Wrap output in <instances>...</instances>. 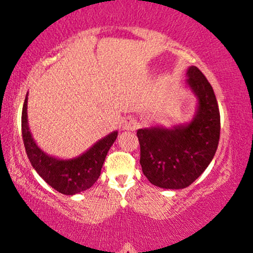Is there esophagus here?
Masks as SVG:
<instances>
[{"label": "esophagus", "mask_w": 253, "mask_h": 253, "mask_svg": "<svg viewBox=\"0 0 253 253\" xmlns=\"http://www.w3.org/2000/svg\"><path fill=\"white\" fill-rule=\"evenodd\" d=\"M136 127H138V121L135 120V119L133 118H127L126 120L124 121V125H123V128L126 129V130H133L135 129Z\"/></svg>", "instance_id": "obj_1"}]
</instances>
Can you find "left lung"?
<instances>
[{
    "label": "left lung",
    "mask_w": 253,
    "mask_h": 253,
    "mask_svg": "<svg viewBox=\"0 0 253 253\" xmlns=\"http://www.w3.org/2000/svg\"><path fill=\"white\" fill-rule=\"evenodd\" d=\"M187 77V86L197 100L189 123L136 130L141 170L163 189L189 187L207 169L219 144L220 113L213 88L196 66L188 68Z\"/></svg>",
    "instance_id": "8db88e82"
}]
</instances>
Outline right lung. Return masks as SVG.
<instances>
[{"mask_svg": "<svg viewBox=\"0 0 253 253\" xmlns=\"http://www.w3.org/2000/svg\"><path fill=\"white\" fill-rule=\"evenodd\" d=\"M27 102L28 95H26L21 117L22 139L26 153L34 170L48 185L64 195H75L92 187L101 175L110 146L117 140L118 130L100 139L89 150L75 158H57L43 152L34 141L28 126Z\"/></svg>", "mask_w": 253, "mask_h": 253, "instance_id": "1", "label": "right lung"}]
</instances>
